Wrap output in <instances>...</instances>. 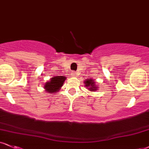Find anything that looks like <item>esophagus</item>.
I'll return each instance as SVG.
<instances>
[{"instance_id":"obj_1","label":"esophagus","mask_w":149,"mask_h":149,"mask_svg":"<svg viewBox=\"0 0 149 149\" xmlns=\"http://www.w3.org/2000/svg\"><path fill=\"white\" fill-rule=\"evenodd\" d=\"M71 75H72L73 77H77V76H78V73L73 71V72H71Z\"/></svg>"}]
</instances>
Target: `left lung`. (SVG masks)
I'll return each instance as SVG.
<instances>
[{"label": "left lung", "instance_id": "obj_1", "mask_svg": "<svg viewBox=\"0 0 149 149\" xmlns=\"http://www.w3.org/2000/svg\"><path fill=\"white\" fill-rule=\"evenodd\" d=\"M84 82H85V87H87L89 91L96 92V91L98 90V87H96V85H95L94 80H93L92 79H86Z\"/></svg>", "mask_w": 149, "mask_h": 149}]
</instances>
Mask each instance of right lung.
<instances>
[{
	"label": "right lung",
	"instance_id": "right-lung-1",
	"mask_svg": "<svg viewBox=\"0 0 149 149\" xmlns=\"http://www.w3.org/2000/svg\"><path fill=\"white\" fill-rule=\"evenodd\" d=\"M65 76H54L51 78V80L44 85V89L46 92L51 94V93H56L60 90L62 86L64 85V82L65 81Z\"/></svg>",
	"mask_w": 149,
	"mask_h": 149
}]
</instances>
